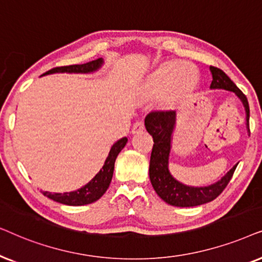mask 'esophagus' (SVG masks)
<instances>
[{
	"label": "esophagus",
	"mask_w": 262,
	"mask_h": 262,
	"mask_svg": "<svg viewBox=\"0 0 262 262\" xmlns=\"http://www.w3.org/2000/svg\"><path fill=\"white\" fill-rule=\"evenodd\" d=\"M144 129H145L144 122H142V121H138V122H135V123L133 124V128H132V133H133V134L139 133V132L144 130Z\"/></svg>",
	"instance_id": "obj_1"
}]
</instances>
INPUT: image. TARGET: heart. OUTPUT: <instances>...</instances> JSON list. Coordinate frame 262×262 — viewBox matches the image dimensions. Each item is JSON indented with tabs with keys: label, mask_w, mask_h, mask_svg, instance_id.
I'll list each match as a JSON object with an SVG mask.
<instances>
[{
	"label": "heart",
	"mask_w": 262,
	"mask_h": 262,
	"mask_svg": "<svg viewBox=\"0 0 262 262\" xmlns=\"http://www.w3.org/2000/svg\"><path fill=\"white\" fill-rule=\"evenodd\" d=\"M200 74L189 62H166L156 68L144 83V92L151 98H162L164 106L171 107L186 99L196 89Z\"/></svg>",
	"instance_id": "heart-1"
}]
</instances>
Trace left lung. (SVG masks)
Instances as JSON below:
<instances>
[{
  "label": "left lung",
  "mask_w": 262,
  "mask_h": 262,
  "mask_svg": "<svg viewBox=\"0 0 262 262\" xmlns=\"http://www.w3.org/2000/svg\"><path fill=\"white\" fill-rule=\"evenodd\" d=\"M212 73L211 90H226L233 92L242 102L246 110L247 129L249 132V104L243 92L231 81L222 69L210 67ZM145 127L153 138V148L149 160V180L159 198L177 207H193L214 200L231 180L236 165H233L221 180L205 187H193L181 183L169 170V156L172 134L176 128V111H153L145 118Z\"/></svg>",
  "instance_id": "left-lung-1"
}]
</instances>
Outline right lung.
Listing matches in <instances>:
<instances>
[{"instance_id":"right-lung-1","label":"right lung","mask_w":262,"mask_h":262,"mask_svg":"<svg viewBox=\"0 0 262 262\" xmlns=\"http://www.w3.org/2000/svg\"><path fill=\"white\" fill-rule=\"evenodd\" d=\"M104 63L103 58L87 62L83 64H73L64 66V67H57L51 69L43 75L54 74V73H76V74H89V73H95L102 68ZM41 75V76H43ZM128 139L122 138L111 146L109 156L106 157L105 163L100 171L90 181L89 183L80 188L78 190L69 191V193H49V191H41L45 196L60 204L68 205V206H82V205L92 204L103 196L107 188L110 186L111 179H113L115 160H116L118 153H120L127 144Z\"/></svg>"}]
</instances>
